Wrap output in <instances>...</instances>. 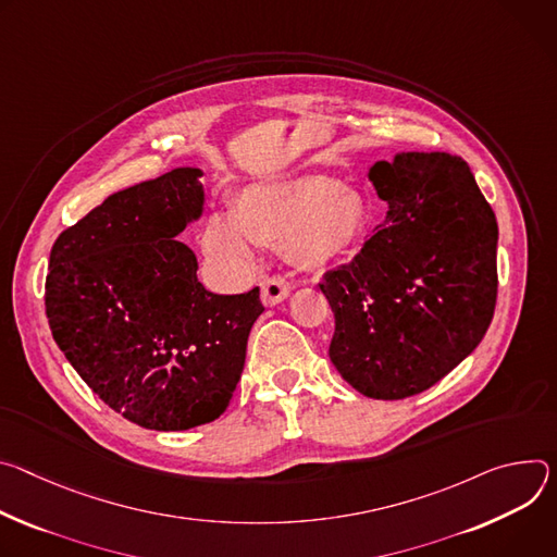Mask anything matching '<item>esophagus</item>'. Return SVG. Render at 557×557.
Returning a JSON list of instances; mask_svg holds the SVG:
<instances>
[{
  "label": "esophagus",
  "instance_id": "1",
  "mask_svg": "<svg viewBox=\"0 0 557 557\" xmlns=\"http://www.w3.org/2000/svg\"><path fill=\"white\" fill-rule=\"evenodd\" d=\"M292 292V283L285 281L283 276H268L261 283V300L265 305H276L281 300H285Z\"/></svg>",
  "mask_w": 557,
  "mask_h": 557
}]
</instances>
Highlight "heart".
Listing matches in <instances>:
<instances>
[{
    "label": "heart",
    "mask_w": 557,
    "mask_h": 557,
    "mask_svg": "<svg viewBox=\"0 0 557 557\" xmlns=\"http://www.w3.org/2000/svg\"><path fill=\"white\" fill-rule=\"evenodd\" d=\"M369 206L334 178L302 176L252 185L234 212H214L203 227V250L227 274H247L259 245H285L302 268H321L360 243Z\"/></svg>",
    "instance_id": "obj_1"
}]
</instances>
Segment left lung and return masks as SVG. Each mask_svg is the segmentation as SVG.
<instances>
[{
  "mask_svg": "<svg viewBox=\"0 0 557 557\" xmlns=\"http://www.w3.org/2000/svg\"><path fill=\"white\" fill-rule=\"evenodd\" d=\"M369 178L387 219L319 287L334 312L338 374L362 396L400 400L443 381L484 338L498 298V221L449 152H400Z\"/></svg>",
  "mask_w": 557,
  "mask_h": 557,
  "instance_id": "1",
  "label": "left lung"
}]
</instances>
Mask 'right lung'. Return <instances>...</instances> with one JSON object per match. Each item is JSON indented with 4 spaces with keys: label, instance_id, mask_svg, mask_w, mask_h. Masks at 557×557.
Segmentation results:
<instances>
[{
    "label": "right lung",
    "instance_id": "right-lung-1",
    "mask_svg": "<svg viewBox=\"0 0 557 557\" xmlns=\"http://www.w3.org/2000/svg\"><path fill=\"white\" fill-rule=\"evenodd\" d=\"M199 168H174L110 195L50 250L46 317L84 383L116 413L157 431L216 420L263 314L259 287L212 294L176 240L203 212Z\"/></svg>",
    "mask_w": 557,
    "mask_h": 557
}]
</instances>
